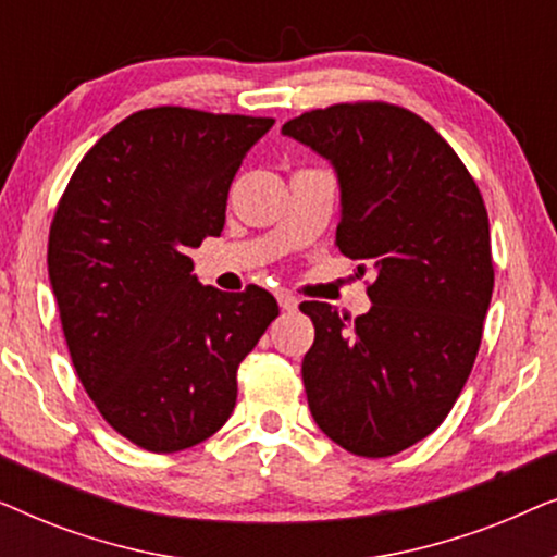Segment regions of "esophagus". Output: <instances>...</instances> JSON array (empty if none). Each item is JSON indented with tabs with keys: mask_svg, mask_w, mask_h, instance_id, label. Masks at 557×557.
Instances as JSON below:
<instances>
[{
	"mask_svg": "<svg viewBox=\"0 0 557 557\" xmlns=\"http://www.w3.org/2000/svg\"><path fill=\"white\" fill-rule=\"evenodd\" d=\"M278 307L284 311H296V307H299V299L288 292H278Z\"/></svg>",
	"mask_w": 557,
	"mask_h": 557,
	"instance_id": "esophagus-1",
	"label": "esophagus"
}]
</instances>
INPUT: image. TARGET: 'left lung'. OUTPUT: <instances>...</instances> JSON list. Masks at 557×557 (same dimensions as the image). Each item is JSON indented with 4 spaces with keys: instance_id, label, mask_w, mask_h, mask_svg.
Here are the masks:
<instances>
[{
    "instance_id": "8db88e82",
    "label": "left lung",
    "mask_w": 557,
    "mask_h": 557,
    "mask_svg": "<svg viewBox=\"0 0 557 557\" xmlns=\"http://www.w3.org/2000/svg\"><path fill=\"white\" fill-rule=\"evenodd\" d=\"M281 132L334 164L337 246L377 273L368 314L301 304L314 322L301 362L309 410L334 444L383 459L436 431L474 368L494 288L482 193L451 144L403 106L334 103Z\"/></svg>"
}]
</instances>
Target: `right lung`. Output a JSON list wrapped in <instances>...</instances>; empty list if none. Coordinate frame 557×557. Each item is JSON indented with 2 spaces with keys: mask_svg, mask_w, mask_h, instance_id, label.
<instances>
[{
  "mask_svg": "<svg viewBox=\"0 0 557 557\" xmlns=\"http://www.w3.org/2000/svg\"><path fill=\"white\" fill-rule=\"evenodd\" d=\"M273 119L136 111L75 166L48 240L73 368L113 431L151 454L223 429L238 368L278 317L261 286H202L189 248L225 225L227 189Z\"/></svg>",
  "mask_w": 557,
  "mask_h": 557,
  "instance_id": "obj_1",
  "label": "right lung"
}]
</instances>
